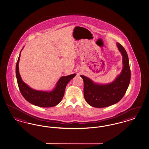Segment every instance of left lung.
<instances>
[{"mask_svg":"<svg viewBox=\"0 0 149 149\" xmlns=\"http://www.w3.org/2000/svg\"><path fill=\"white\" fill-rule=\"evenodd\" d=\"M117 46L123 57V68L120 75L114 82L107 85H98L84 76H81L84 81V96L91 106L104 108L120 101L126 93L131 79L127 53L123 46L117 43Z\"/></svg>","mask_w":149,"mask_h":149,"instance_id":"left-lung-1","label":"left lung"}]
</instances>
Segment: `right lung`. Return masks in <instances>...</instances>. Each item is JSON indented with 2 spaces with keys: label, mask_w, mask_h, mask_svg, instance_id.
<instances>
[{
  "label": "right lung",
  "mask_w": 149,
  "mask_h": 149,
  "mask_svg": "<svg viewBox=\"0 0 149 149\" xmlns=\"http://www.w3.org/2000/svg\"><path fill=\"white\" fill-rule=\"evenodd\" d=\"M20 54L16 66V74L18 88L23 97L30 103L40 107H51L59 104L64 96L66 85L75 77L76 74L61 77L57 83L55 89L51 92H44L32 89L23 81L20 76L18 70Z\"/></svg>",
  "instance_id": "add662e5"
}]
</instances>
